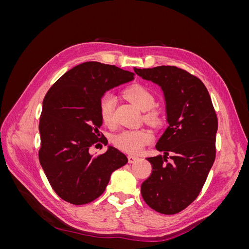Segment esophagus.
<instances>
[{
	"instance_id": "34e87169",
	"label": "esophagus",
	"mask_w": 249,
	"mask_h": 249,
	"mask_svg": "<svg viewBox=\"0 0 249 249\" xmlns=\"http://www.w3.org/2000/svg\"><path fill=\"white\" fill-rule=\"evenodd\" d=\"M127 159H129V163H135L137 160H139V158L136 156H129Z\"/></svg>"
}]
</instances>
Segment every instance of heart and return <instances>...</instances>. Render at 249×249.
I'll list each match as a JSON object with an SVG mask.
<instances>
[{
  "label": "heart",
  "mask_w": 249,
  "mask_h": 249,
  "mask_svg": "<svg viewBox=\"0 0 249 249\" xmlns=\"http://www.w3.org/2000/svg\"><path fill=\"white\" fill-rule=\"evenodd\" d=\"M124 96L139 110L145 112L155 106V96L149 90L143 85L135 84L124 90ZM116 105V97L112 93L103 95L99 105V112L102 122L106 125L114 124V108ZM145 118L149 123L159 122V115L156 111L146 114ZM154 139L153 133L145 130H124L114 137L115 145L125 153L138 154L145 145L149 144Z\"/></svg>",
  "instance_id": "b5f03b06"
}]
</instances>
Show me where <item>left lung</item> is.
I'll return each instance as SVG.
<instances>
[{"label":"left lung","mask_w":249,"mask_h":249,"mask_svg":"<svg viewBox=\"0 0 249 249\" xmlns=\"http://www.w3.org/2000/svg\"><path fill=\"white\" fill-rule=\"evenodd\" d=\"M134 71L161 87L168 123L156 144L164 155L147 158L153 171L141 185V195L157 212L177 214L196 199L213 166L216 112L205 84L188 71L165 65Z\"/></svg>","instance_id":"8db88e82"}]
</instances>
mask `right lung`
I'll use <instances>...</instances> for the list:
<instances>
[{
  "label": "right lung",
  "mask_w": 249,
  "mask_h": 249,
  "mask_svg": "<svg viewBox=\"0 0 249 249\" xmlns=\"http://www.w3.org/2000/svg\"><path fill=\"white\" fill-rule=\"evenodd\" d=\"M134 74L115 65L85 62L66 71L44 96L39 162L63 200L77 206L93 201L106 189L111 173L127 163L125 155L113 146L96 157L89 149L99 142L108 144L99 131L103 95L132 81Z\"/></svg>",
  "instance_id": "right-lung-1"
}]
</instances>
